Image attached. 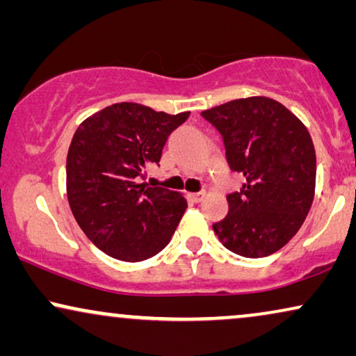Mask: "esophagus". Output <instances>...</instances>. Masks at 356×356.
Instances as JSON below:
<instances>
[{"instance_id":"obj_1","label":"esophagus","mask_w":356,"mask_h":356,"mask_svg":"<svg viewBox=\"0 0 356 356\" xmlns=\"http://www.w3.org/2000/svg\"><path fill=\"white\" fill-rule=\"evenodd\" d=\"M204 197H205L204 192H192V193H188V199H191L192 202H195V204H199V202L204 200Z\"/></svg>"}]
</instances>
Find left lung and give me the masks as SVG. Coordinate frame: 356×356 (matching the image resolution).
I'll use <instances>...</instances> for the list:
<instances>
[{
	"label": "left lung",
	"mask_w": 356,
	"mask_h": 356,
	"mask_svg": "<svg viewBox=\"0 0 356 356\" xmlns=\"http://www.w3.org/2000/svg\"><path fill=\"white\" fill-rule=\"evenodd\" d=\"M202 116L222 134L228 164L246 181L227 197V217L213 223L218 240L245 258L276 253L302 227L316 193V149L307 128L268 97L232 100Z\"/></svg>",
	"instance_id": "obj_1"
}]
</instances>
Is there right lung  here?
I'll return each mask as SVG.
<instances>
[{
  "instance_id": "1",
  "label": "right lung",
  "mask_w": 356,
  "mask_h": 356,
  "mask_svg": "<svg viewBox=\"0 0 356 356\" xmlns=\"http://www.w3.org/2000/svg\"><path fill=\"white\" fill-rule=\"evenodd\" d=\"M191 111L169 115L141 103H115L82 121L67 154V199L88 240L128 263L163 251L187 209L181 192L139 177L159 164L168 136Z\"/></svg>"
}]
</instances>
